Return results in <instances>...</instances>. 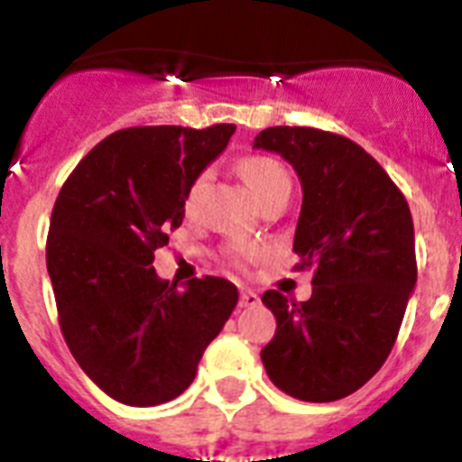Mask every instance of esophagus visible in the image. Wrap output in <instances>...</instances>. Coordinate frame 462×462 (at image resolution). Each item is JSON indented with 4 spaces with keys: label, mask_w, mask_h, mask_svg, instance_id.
Segmentation results:
<instances>
[{
    "label": "esophagus",
    "mask_w": 462,
    "mask_h": 462,
    "mask_svg": "<svg viewBox=\"0 0 462 462\" xmlns=\"http://www.w3.org/2000/svg\"><path fill=\"white\" fill-rule=\"evenodd\" d=\"M259 303L261 298L256 296L254 291H250V289H243V291H240V308H256Z\"/></svg>",
    "instance_id": "esophagus-1"
}]
</instances>
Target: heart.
I'll return each instance as SVG.
<instances>
[{"instance_id": "obj_1", "label": "heart", "mask_w": 462, "mask_h": 462, "mask_svg": "<svg viewBox=\"0 0 462 462\" xmlns=\"http://www.w3.org/2000/svg\"><path fill=\"white\" fill-rule=\"evenodd\" d=\"M238 173L245 180V185L254 191V196L261 203H266L268 199L277 194H287L291 191V178H289L287 169L273 157H263V154H252V157H245L238 162ZM208 175L201 173L199 178L191 180V185L187 187L185 194V210L191 212L196 206V199L201 194L203 185H206ZM256 256L254 247H240L234 256L236 266H243L245 261Z\"/></svg>"}]
</instances>
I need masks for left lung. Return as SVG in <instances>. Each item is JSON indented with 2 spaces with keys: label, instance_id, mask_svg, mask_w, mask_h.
I'll return each instance as SVG.
<instances>
[{
  "label": "left lung",
  "instance_id": "1",
  "mask_svg": "<svg viewBox=\"0 0 462 462\" xmlns=\"http://www.w3.org/2000/svg\"><path fill=\"white\" fill-rule=\"evenodd\" d=\"M254 148L282 154L303 187L293 252L314 268L298 303L271 289L275 337L261 361L305 402L354 393L389 358L416 284L414 224L402 191L358 143L312 126H268Z\"/></svg>",
  "mask_w": 462,
  "mask_h": 462
}]
</instances>
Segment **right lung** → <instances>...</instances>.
I'll list each match as a JSON object with an SVG mask.
<instances>
[{
	"mask_svg": "<svg viewBox=\"0 0 462 462\" xmlns=\"http://www.w3.org/2000/svg\"><path fill=\"white\" fill-rule=\"evenodd\" d=\"M234 132L120 129L60 189L46 243L60 328L85 374L117 402L154 407L178 398L238 303L224 277H194L180 291L152 266L154 250L182 224L187 187Z\"/></svg>",
	"mask_w": 462,
	"mask_h": 462,
	"instance_id": "right-lung-1",
	"label": "right lung"
}]
</instances>
